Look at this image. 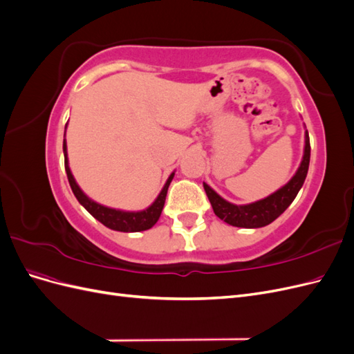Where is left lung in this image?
<instances>
[{
	"instance_id": "1",
	"label": "left lung",
	"mask_w": 354,
	"mask_h": 354,
	"mask_svg": "<svg viewBox=\"0 0 354 354\" xmlns=\"http://www.w3.org/2000/svg\"><path fill=\"white\" fill-rule=\"evenodd\" d=\"M310 162V140L308 133L306 130L304 134V155L299 164L297 173L292 178L288 181L285 186L277 189L274 194L269 195L264 199L255 201L246 205H236L221 198L216 190L209 187L207 183H203V189L207 192V196L211 202L214 214L223 221H226L230 226L243 227V229H259L264 227L267 224L274 221L281 214L291 205L295 199L299 189L303 187L304 180L308 171Z\"/></svg>"
}]
</instances>
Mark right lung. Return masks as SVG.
<instances>
[{"label": "right lung", "mask_w": 354, "mask_h": 354, "mask_svg": "<svg viewBox=\"0 0 354 354\" xmlns=\"http://www.w3.org/2000/svg\"><path fill=\"white\" fill-rule=\"evenodd\" d=\"M65 134H66V127H65ZM63 155H65V169H66L68 180H69V185H71L73 195L95 220H99L102 224H104L106 227H109L116 232H143V230H147V229L155 226V223L160 217V212H162L165 198H167V192H168L171 180L174 178V173H171V176L167 180V183L164 185L162 190L159 192V195L153 201L152 205H149L146 209H142V211H122V209L104 207V205H102V203H97L95 201L90 199L81 190V187L78 186L77 181H75V178L72 176V171L69 168L66 138L63 140Z\"/></svg>", "instance_id": "obj_1"}]
</instances>
